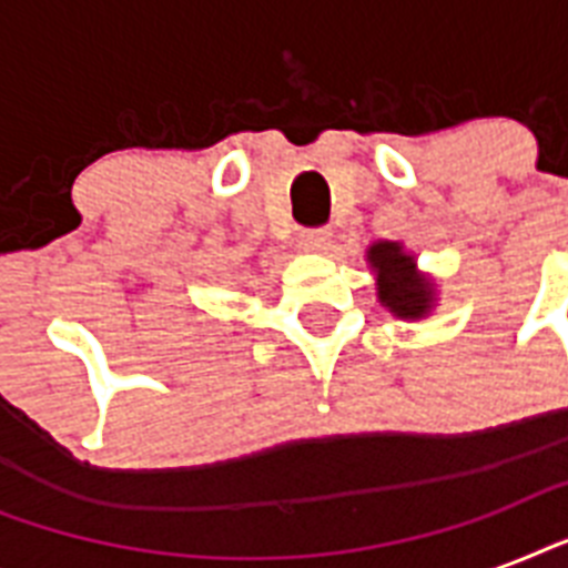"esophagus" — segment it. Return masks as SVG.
I'll return each instance as SVG.
<instances>
[{
    "label": "esophagus",
    "instance_id": "esophagus-1",
    "mask_svg": "<svg viewBox=\"0 0 568 568\" xmlns=\"http://www.w3.org/2000/svg\"><path fill=\"white\" fill-rule=\"evenodd\" d=\"M333 244V230H303L301 232V247L310 250V253H324Z\"/></svg>",
    "mask_w": 568,
    "mask_h": 568
}]
</instances>
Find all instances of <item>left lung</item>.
Masks as SVG:
<instances>
[{"instance_id": "1", "label": "left lung", "mask_w": 568, "mask_h": 568, "mask_svg": "<svg viewBox=\"0 0 568 568\" xmlns=\"http://www.w3.org/2000/svg\"><path fill=\"white\" fill-rule=\"evenodd\" d=\"M365 262L374 274L379 306L395 318L422 321L436 310V280L418 271L415 253H409L400 241H374L365 250Z\"/></svg>"}]
</instances>
